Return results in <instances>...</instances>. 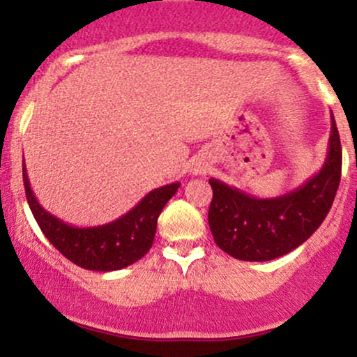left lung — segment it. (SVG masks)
<instances>
[{
	"label": "left lung",
	"instance_id": "obj_1",
	"mask_svg": "<svg viewBox=\"0 0 357 357\" xmlns=\"http://www.w3.org/2000/svg\"><path fill=\"white\" fill-rule=\"evenodd\" d=\"M342 149L334 114L326 161L297 190L277 198H255L211 178L208 223L215 243L245 261H267L296 250L326 220L341 181Z\"/></svg>",
	"mask_w": 357,
	"mask_h": 357
}]
</instances>
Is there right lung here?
<instances>
[{"mask_svg": "<svg viewBox=\"0 0 357 357\" xmlns=\"http://www.w3.org/2000/svg\"><path fill=\"white\" fill-rule=\"evenodd\" d=\"M23 183L28 204L43 235L65 258L85 270L114 272L136 264L153 247L158 218L181 183L149 191L121 218L97 227H73L47 211L31 190L23 161Z\"/></svg>", "mask_w": 357, "mask_h": 357, "instance_id": "1", "label": "right lung"}]
</instances>
